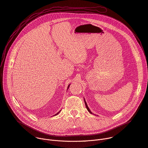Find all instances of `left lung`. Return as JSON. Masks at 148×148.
<instances>
[{
	"label": "left lung",
	"mask_w": 148,
	"mask_h": 148,
	"mask_svg": "<svg viewBox=\"0 0 148 148\" xmlns=\"http://www.w3.org/2000/svg\"><path fill=\"white\" fill-rule=\"evenodd\" d=\"M84 101H85V106H86V108H87V110H88V111L90 112V113H91L92 114V112H91V111H90V110L89 109V108H88V106H87V104H86V103L85 102V100L84 99Z\"/></svg>",
	"instance_id": "left-lung-1"
}]
</instances>
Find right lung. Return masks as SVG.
I'll use <instances>...</instances> for the list:
<instances>
[{
    "label": "right lung",
    "mask_w": 148,
    "mask_h": 148,
    "mask_svg": "<svg viewBox=\"0 0 148 148\" xmlns=\"http://www.w3.org/2000/svg\"><path fill=\"white\" fill-rule=\"evenodd\" d=\"M69 86H70V85H69V86H68V87H67V89H68V88H69ZM60 111H59V112H60ZM59 112H58V113H57V114H55L54 116H56V115H58V114L59 113Z\"/></svg>",
    "instance_id": "obj_1"
}]
</instances>
